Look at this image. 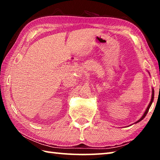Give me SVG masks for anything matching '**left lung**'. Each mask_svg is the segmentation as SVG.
Wrapping results in <instances>:
<instances>
[{
  "label": "left lung",
  "instance_id": "obj_1",
  "mask_svg": "<svg viewBox=\"0 0 160 160\" xmlns=\"http://www.w3.org/2000/svg\"><path fill=\"white\" fill-rule=\"evenodd\" d=\"M148 73H149V75H150V72H148ZM155 92H154V89L153 88H152V98H151V101H150V104H149V105H148V107H147V109H146V110H145V113H143V115H142V116L141 118H140L138 121H137L135 123H138V122H140V121H142L143 118H145V116H146V114H147L148 113V111H149V109H150V107H151V105H152V102H153V100H154V93Z\"/></svg>",
  "mask_w": 160,
  "mask_h": 160
}]
</instances>
